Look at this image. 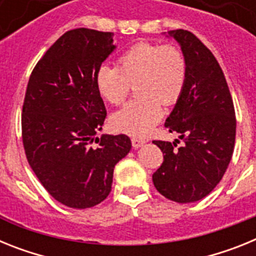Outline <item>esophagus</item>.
<instances>
[{
	"label": "esophagus",
	"mask_w": 256,
	"mask_h": 256,
	"mask_svg": "<svg viewBox=\"0 0 256 256\" xmlns=\"http://www.w3.org/2000/svg\"><path fill=\"white\" fill-rule=\"evenodd\" d=\"M144 144H146V141H144V140L132 138V146L134 148H141V146H144Z\"/></svg>",
	"instance_id": "esophagus-1"
}]
</instances>
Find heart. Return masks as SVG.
Returning a JSON list of instances; mask_svg holds the SVG:
<instances>
[{"label": "heart", "instance_id": "1", "mask_svg": "<svg viewBox=\"0 0 256 256\" xmlns=\"http://www.w3.org/2000/svg\"><path fill=\"white\" fill-rule=\"evenodd\" d=\"M116 66L102 65L96 73V88L112 105H120L137 84L138 100L130 101L112 116L118 132L144 137L162 116L164 105L178 101L187 78L186 56L174 44H138L119 58Z\"/></svg>", "mask_w": 256, "mask_h": 256}]
</instances>
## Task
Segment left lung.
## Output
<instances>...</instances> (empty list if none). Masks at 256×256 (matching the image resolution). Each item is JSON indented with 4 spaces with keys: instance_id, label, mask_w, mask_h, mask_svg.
Returning <instances> with one entry per match:
<instances>
[{
    "instance_id": "left-lung-1",
    "label": "left lung",
    "mask_w": 256,
    "mask_h": 256,
    "mask_svg": "<svg viewBox=\"0 0 256 256\" xmlns=\"http://www.w3.org/2000/svg\"><path fill=\"white\" fill-rule=\"evenodd\" d=\"M186 56L184 90L165 126L180 133L183 146L154 141L164 162L152 174L156 190L180 204L208 196L228 168L236 138L234 101L224 74L209 48L191 32H168Z\"/></svg>"
}]
</instances>
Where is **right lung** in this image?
I'll return each instance as SVG.
<instances>
[{
  "label": "right lung",
  "instance_id": "obj_1",
  "mask_svg": "<svg viewBox=\"0 0 256 256\" xmlns=\"http://www.w3.org/2000/svg\"><path fill=\"white\" fill-rule=\"evenodd\" d=\"M112 36L87 28L64 33L32 72L22 105L29 165L52 198L74 209L108 198L115 165L132 148L126 134L94 137L106 118L96 73L116 47Z\"/></svg>",
  "mask_w": 256,
  "mask_h": 256
}]
</instances>
